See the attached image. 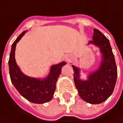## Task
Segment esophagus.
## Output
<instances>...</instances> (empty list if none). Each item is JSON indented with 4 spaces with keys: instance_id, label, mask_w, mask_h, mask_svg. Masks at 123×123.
Returning a JSON list of instances; mask_svg holds the SVG:
<instances>
[{
    "instance_id": "1",
    "label": "esophagus",
    "mask_w": 123,
    "mask_h": 123,
    "mask_svg": "<svg viewBox=\"0 0 123 123\" xmlns=\"http://www.w3.org/2000/svg\"><path fill=\"white\" fill-rule=\"evenodd\" d=\"M67 61H70V60H71V57H70V56H68V57L67 58Z\"/></svg>"
}]
</instances>
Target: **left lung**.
Wrapping results in <instances>:
<instances>
[{"label":"left lung","instance_id":"obj_1","mask_svg":"<svg viewBox=\"0 0 123 123\" xmlns=\"http://www.w3.org/2000/svg\"><path fill=\"white\" fill-rule=\"evenodd\" d=\"M93 44L100 48L102 54L98 68L90 73L87 80L80 79V68L74 65V81L79 96L87 103L98 104L106 100L113 92L117 78V67L110 42L102 32L93 29Z\"/></svg>","mask_w":123,"mask_h":123}]
</instances>
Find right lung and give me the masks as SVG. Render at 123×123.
<instances>
[{
  "mask_svg": "<svg viewBox=\"0 0 123 123\" xmlns=\"http://www.w3.org/2000/svg\"><path fill=\"white\" fill-rule=\"evenodd\" d=\"M24 31L13 42L11 46L9 61V74L11 82L19 93L26 100L32 103L44 104L50 101L56 90V83L61 73L62 66L66 62L62 61L57 65H52L47 77L43 79L33 78L23 73L15 58L16 45L26 33Z\"/></svg>",
  "mask_w": 123,
  "mask_h": 123,
  "instance_id": "1",
  "label": "right lung"
}]
</instances>
